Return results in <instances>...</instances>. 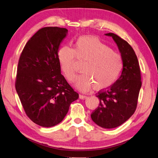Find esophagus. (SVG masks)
Wrapping results in <instances>:
<instances>
[{
  "label": "esophagus",
  "mask_w": 158,
  "mask_h": 158,
  "mask_svg": "<svg viewBox=\"0 0 158 158\" xmlns=\"http://www.w3.org/2000/svg\"><path fill=\"white\" fill-rule=\"evenodd\" d=\"M86 98H87V96H85V95H83V94L79 95V98L81 99V100H83V99H85Z\"/></svg>",
  "instance_id": "obj_1"
}]
</instances>
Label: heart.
Returning <instances> with one entry per match:
<instances>
[{
    "mask_svg": "<svg viewBox=\"0 0 158 158\" xmlns=\"http://www.w3.org/2000/svg\"><path fill=\"white\" fill-rule=\"evenodd\" d=\"M58 59L69 82L74 81L76 78V59L85 62L81 68L83 73L75 83L76 87L82 91L92 87L96 91L109 89L118 79L124 68L121 54L93 36L79 38L73 48L62 47L58 50Z\"/></svg>",
    "mask_w": 158,
    "mask_h": 158,
    "instance_id": "obj_1",
    "label": "heart"
}]
</instances>
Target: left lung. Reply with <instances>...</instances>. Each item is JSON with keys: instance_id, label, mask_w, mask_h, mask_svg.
Masks as SVG:
<instances>
[{"instance_id": "obj_1", "label": "left lung", "mask_w": 158, "mask_h": 158, "mask_svg": "<svg viewBox=\"0 0 158 158\" xmlns=\"http://www.w3.org/2000/svg\"><path fill=\"white\" fill-rule=\"evenodd\" d=\"M106 35L111 36L118 46L124 60V68L112 87L97 94L100 105L91 113V118L98 126L112 129L126 122L136 110L142 83L140 67L133 48L113 33Z\"/></svg>"}]
</instances>
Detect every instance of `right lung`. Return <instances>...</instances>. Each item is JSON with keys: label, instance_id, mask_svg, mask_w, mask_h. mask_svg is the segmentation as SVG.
I'll return each instance as SVG.
<instances>
[{"label": "right lung", "instance_id": "right-lung-1", "mask_svg": "<svg viewBox=\"0 0 158 158\" xmlns=\"http://www.w3.org/2000/svg\"><path fill=\"white\" fill-rule=\"evenodd\" d=\"M66 28L43 27L25 44L18 62L15 89L26 115L44 127L64 119L79 94L61 74L58 59Z\"/></svg>", "mask_w": 158, "mask_h": 158}]
</instances>
